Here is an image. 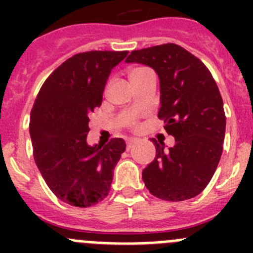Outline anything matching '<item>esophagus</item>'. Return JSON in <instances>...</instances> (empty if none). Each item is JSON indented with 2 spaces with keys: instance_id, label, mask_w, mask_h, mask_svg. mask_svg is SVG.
Segmentation results:
<instances>
[{
  "instance_id": "1",
  "label": "esophagus",
  "mask_w": 253,
  "mask_h": 253,
  "mask_svg": "<svg viewBox=\"0 0 253 253\" xmlns=\"http://www.w3.org/2000/svg\"><path fill=\"white\" fill-rule=\"evenodd\" d=\"M137 143H138L137 138H129V139L126 140V148L130 149L131 147H134V144H137Z\"/></svg>"
}]
</instances>
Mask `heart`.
<instances>
[{"instance_id":"1","label":"heart","mask_w":253,"mask_h":253,"mask_svg":"<svg viewBox=\"0 0 253 253\" xmlns=\"http://www.w3.org/2000/svg\"><path fill=\"white\" fill-rule=\"evenodd\" d=\"M146 72H148V69L147 68H143V67H137V68L130 69V72H129V78H130V81H133V80H135V78L139 77V76L144 75Z\"/></svg>"}]
</instances>
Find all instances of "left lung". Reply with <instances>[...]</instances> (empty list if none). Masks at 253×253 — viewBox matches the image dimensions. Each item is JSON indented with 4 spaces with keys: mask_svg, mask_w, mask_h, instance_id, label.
Wrapping results in <instances>:
<instances>
[{
    "mask_svg": "<svg viewBox=\"0 0 253 253\" xmlns=\"http://www.w3.org/2000/svg\"><path fill=\"white\" fill-rule=\"evenodd\" d=\"M126 63H139L160 78L158 118L175 138V146L152 139L156 158L142 177L152 195L182 202L199 195L218 167L225 134V114L219 88L202 60L176 44L133 50Z\"/></svg>",
    "mask_w": 253,
    "mask_h": 253,
    "instance_id": "obj_1",
    "label": "left lung"
}]
</instances>
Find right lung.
<instances>
[{
  "label": "right lung",
  "instance_id": "add662e5",
  "mask_svg": "<svg viewBox=\"0 0 253 253\" xmlns=\"http://www.w3.org/2000/svg\"><path fill=\"white\" fill-rule=\"evenodd\" d=\"M128 51L78 53L60 64L40 88L30 114L33 153L49 189L62 202L88 208L110 191L125 151L122 138L87 144L88 122L102 101L111 69Z\"/></svg>",
  "mask_w": 253,
  "mask_h": 253
}]
</instances>
